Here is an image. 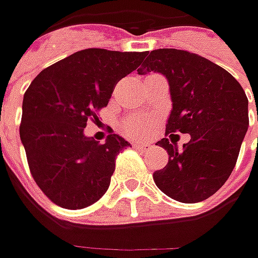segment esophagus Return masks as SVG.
Returning a JSON list of instances; mask_svg holds the SVG:
<instances>
[{
    "instance_id": "34e87169",
    "label": "esophagus",
    "mask_w": 258,
    "mask_h": 258,
    "mask_svg": "<svg viewBox=\"0 0 258 258\" xmlns=\"http://www.w3.org/2000/svg\"><path fill=\"white\" fill-rule=\"evenodd\" d=\"M134 146L135 148H138V149H141V151H144V152L151 149V144H148V142H135Z\"/></svg>"
}]
</instances>
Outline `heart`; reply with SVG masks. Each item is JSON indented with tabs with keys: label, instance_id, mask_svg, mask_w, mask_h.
<instances>
[{
	"label": "heart",
	"instance_id": "1",
	"mask_svg": "<svg viewBox=\"0 0 258 258\" xmlns=\"http://www.w3.org/2000/svg\"><path fill=\"white\" fill-rule=\"evenodd\" d=\"M152 124V119L146 116H131L123 122L124 134L129 136H142Z\"/></svg>",
	"mask_w": 258,
	"mask_h": 258
}]
</instances>
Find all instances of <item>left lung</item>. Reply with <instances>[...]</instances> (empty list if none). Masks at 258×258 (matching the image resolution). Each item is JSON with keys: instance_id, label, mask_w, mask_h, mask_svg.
Segmentation results:
<instances>
[{"instance_id": "left-lung-1", "label": "left lung", "mask_w": 258, "mask_h": 258, "mask_svg": "<svg viewBox=\"0 0 258 258\" xmlns=\"http://www.w3.org/2000/svg\"><path fill=\"white\" fill-rule=\"evenodd\" d=\"M149 72L168 79L172 97L165 138L156 142L169 159L154 172L155 183L179 203L204 201L223 186L237 164L248 129V99L225 69L186 50L151 51L138 69L139 75ZM176 132L191 135L182 150L174 144Z\"/></svg>"}]
</instances>
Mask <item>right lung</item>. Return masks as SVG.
Returning a JSON list of instances; mask_svg holds the SVG:
<instances>
[{
  "mask_svg": "<svg viewBox=\"0 0 258 258\" xmlns=\"http://www.w3.org/2000/svg\"><path fill=\"white\" fill-rule=\"evenodd\" d=\"M145 55L80 50L44 69L25 90L20 138L35 183L55 205L82 210L107 191L116 158L131 144L110 134L102 145L83 131Z\"/></svg>",
  "mask_w": 258,
  "mask_h": 258,
  "instance_id": "obj_1",
  "label": "right lung"
}]
</instances>
